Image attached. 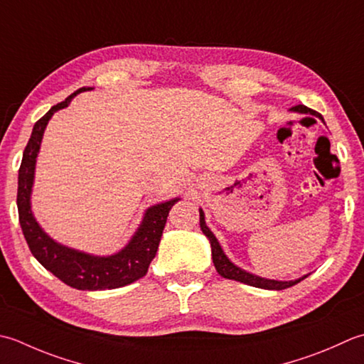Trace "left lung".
<instances>
[{"label":"left lung","instance_id":"1","mask_svg":"<svg viewBox=\"0 0 364 364\" xmlns=\"http://www.w3.org/2000/svg\"><path fill=\"white\" fill-rule=\"evenodd\" d=\"M291 110L300 112V113H311V115H317V112H314L312 109H308V107L301 105V104L291 107ZM320 118H322V117H320ZM200 229L206 235V237H208L210 243H211V255H213V263H215V267H216V272L223 277H225V279H232V281L249 284V286L259 287V289L284 290V289H289L291 286H295V284L303 281L304 277H306V276L300 277V279H296V281H273V279H263V277L254 276L251 273H246L245 269L235 267L233 263L225 257V254L223 252V249H220L216 237L211 233V230L205 224V216H203V211L202 210H200Z\"/></svg>","mask_w":364,"mask_h":364}]
</instances>
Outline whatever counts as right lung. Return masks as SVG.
I'll return each instance as SVG.
<instances>
[{
  "label": "right lung",
  "mask_w": 364,
  "mask_h": 364,
  "mask_svg": "<svg viewBox=\"0 0 364 364\" xmlns=\"http://www.w3.org/2000/svg\"><path fill=\"white\" fill-rule=\"evenodd\" d=\"M92 90L80 88L68 96L63 102L53 105L44 117L36 121L31 137L28 140L18 168V191H17V208L21 232L30 247L31 254L50 273H53L60 281L68 284L69 287L78 290H104L117 289L131 284L144 277L148 267L158 252V246L162 237V230L166 227L168 211L180 200L159 203L151 206L146 211L144 223L134 235L131 243L123 251L110 255V257H95L83 252L74 251L66 246H61L50 240L42 232L41 227L33 218L30 208V194L34 178V164L38 156L42 134H44L48 119L60 109L68 107L77 92Z\"/></svg>",
  "instance_id": "1"
}]
</instances>
